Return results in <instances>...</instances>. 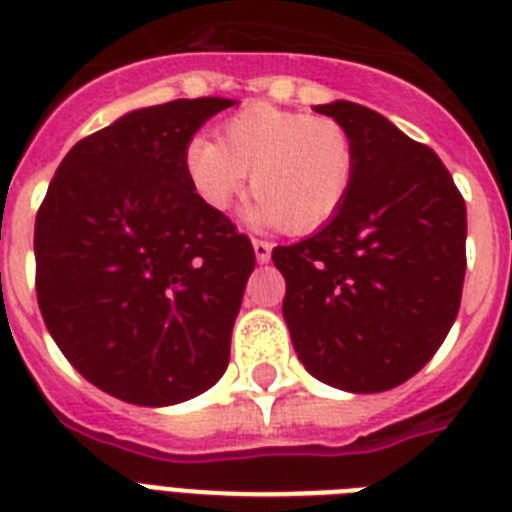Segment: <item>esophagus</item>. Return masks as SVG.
I'll return each mask as SVG.
<instances>
[{
	"instance_id": "esophagus-1",
	"label": "esophagus",
	"mask_w": 512,
	"mask_h": 512,
	"mask_svg": "<svg viewBox=\"0 0 512 512\" xmlns=\"http://www.w3.org/2000/svg\"><path fill=\"white\" fill-rule=\"evenodd\" d=\"M252 247H255V257L257 263H268L271 260V241H263V239H255L252 241Z\"/></svg>"
}]
</instances>
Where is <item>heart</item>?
<instances>
[{
  "label": "heart",
  "mask_w": 512,
  "mask_h": 512,
  "mask_svg": "<svg viewBox=\"0 0 512 512\" xmlns=\"http://www.w3.org/2000/svg\"><path fill=\"white\" fill-rule=\"evenodd\" d=\"M193 191L209 209L231 207L247 183L255 196L244 220L313 233L345 207L358 172L356 140L329 116L252 103L225 119L220 140L193 138L185 148Z\"/></svg>",
  "instance_id": "b5f03b06"
}]
</instances>
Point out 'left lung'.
<instances>
[{"label":"left lung","mask_w":512,"mask_h":512,"mask_svg":"<svg viewBox=\"0 0 512 512\" xmlns=\"http://www.w3.org/2000/svg\"><path fill=\"white\" fill-rule=\"evenodd\" d=\"M353 135L345 207L308 239L273 249L287 281L297 358L332 388L380 393L428 364L452 329L465 281V199L436 151L348 100L316 106Z\"/></svg>","instance_id":"1"}]
</instances>
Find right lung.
<instances>
[{
	"instance_id": "1",
	"label": "right lung",
	"mask_w": 512,
	"mask_h": 512,
	"mask_svg": "<svg viewBox=\"0 0 512 512\" xmlns=\"http://www.w3.org/2000/svg\"><path fill=\"white\" fill-rule=\"evenodd\" d=\"M225 98L138 108L79 140L36 212V300L84 380L138 406L209 390L255 249L196 196L185 148Z\"/></svg>"
}]
</instances>
